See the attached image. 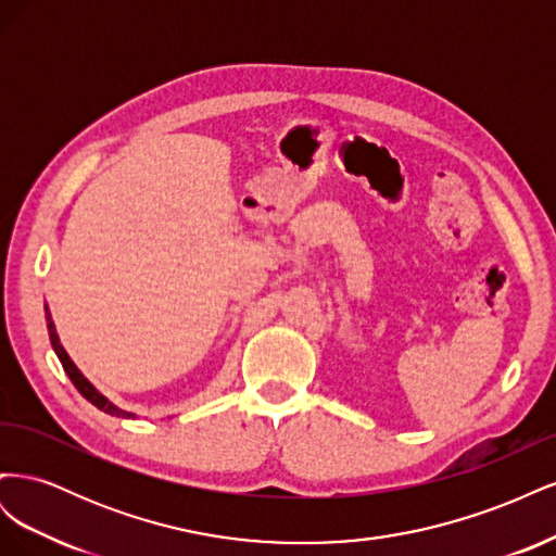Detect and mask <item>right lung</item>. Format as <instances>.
<instances>
[{
	"mask_svg": "<svg viewBox=\"0 0 556 556\" xmlns=\"http://www.w3.org/2000/svg\"><path fill=\"white\" fill-rule=\"evenodd\" d=\"M46 325H48L50 345H53L58 359L62 362V368L66 371V376H70V380L74 382L76 390H78L83 396H86V399L92 403V406H97L99 410H104V413L115 415V417H134V413H127V410H121L117 406H113V403H111L104 394H99V392L94 390V387L90 384V380L78 371L76 364L70 359V355H66V350L62 348V343H60V339H58V331H55L53 319H50V311H48V306H46Z\"/></svg>",
	"mask_w": 556,
	"mask_h": 556,
	"instance_id": "add662e5",
	"label": "right lung"
}]
</instances>
